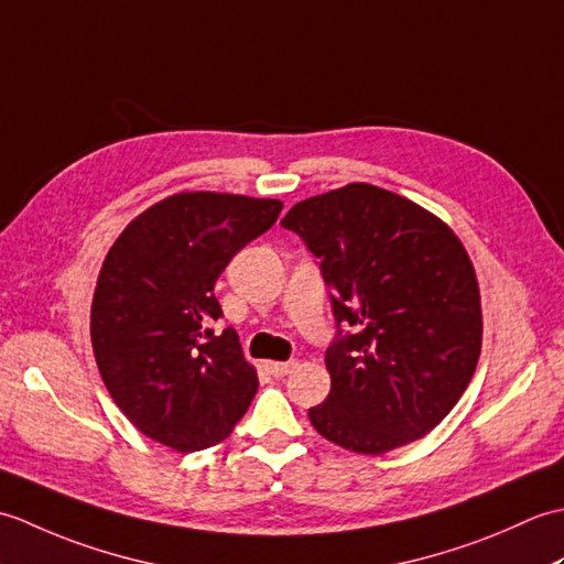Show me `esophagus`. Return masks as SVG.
Segmentation results:
<instances>
[{
  "instance_id": "34e87169",
  "label": "esophagus",
  "mask_w": 564,
  "mask_h": 564,
  "mask_svg": "<svg viewBox=\"0 0 564 564\" xmlns=\"http://www.w3.org/2000/svg\"><path fill=\"white\" fill-rule=\"evenodd\" d=\"M295 366H297L295 361H269V370H271V376H275V378L291 376Z\"/></svg>"
}]
</instances>
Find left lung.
<instances>
[{"label":"left lung","instance_id":"obj_1","mask_svg":"<svg viewBox=\"0 0 564 564\" xmlns=\"http://www.w3.org/2000/svg\"><path fill=\"white\" fill-rule=\"evenodd\" d=\"M281 225L317 257L334 317L356 329L327 349L332 390L307 412L317 434L364 455L426 436L482 349L480 285L458 235L361 182L295 203Z\"/></svg>","mask_w":564,"mask_h":564}]
</instances>
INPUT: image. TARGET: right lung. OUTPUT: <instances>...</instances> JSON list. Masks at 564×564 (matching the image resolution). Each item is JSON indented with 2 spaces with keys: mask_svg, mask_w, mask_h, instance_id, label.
<instances>
[{
  "mask_svg": "<svg viewBox=\"0 0 564 564\" xmlns=\"http://www.w3.org/2000/svg\"><path fill=\"white\" fill-rule=\"evenodd\" d=\"M283 208L275 198L182 191L118 235L91 301V346L128 422L178 453L232 434L259 378L223 315L215 281Z\"/></svg>",
  "mask_w": 564,
  "mask_h": 564,
  "instance_id": "1",
  "label": "right lung"
}]
</instances>
